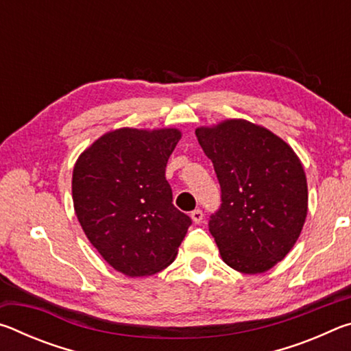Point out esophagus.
I'll return each mask as SVG.
<instances>
[{
  "label": "esophagus",
  "mask_w": 351,
  "mask_h": 351,
  "mask_svg": "<svg viewBox=\"0 0 351 351\" xmlns=\"http://www.w3.org/2000/svg\"><path fill=\"white\" fill-rule=\"evenodd\" d=\"M190 217H192V219H193V223H201L203 221V217H204V213H203V210H199V209H195L192 213H190Z\"/></svg>",
  "instance_id": "obj_1"
}]
</instances>
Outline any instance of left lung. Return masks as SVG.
<instances>
[{
    "label": "left lung",
    "instance_id": "left-lung-1",
    "mask_svg": "<svg viewBox=\"0 0 351 351\" xmlns=\"http://www.w3.org/2000/svg\"><path fill=\"white\" fill-rule=\"evenodd\" d=\"M221 186L209 230L223 261L261 274L293 249L308 212L306 176L287 142L245 119L195 130Z\"/></svg>",
    "mask_w": 351,
    "mask_h": 351
}]
</instances>
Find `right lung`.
<instances>
[{
    "label": "right lung",
    "mask_w": 351,
    "mask_h": 351,
    "mask_svg": "<svg viewBox=\"0 0 351 351\" xmlns=\"http://www.w3.org/2000/svg\"><path fill=\"white\" fill-rule=\"evenodd\" d=\"M178 128H117L83 152L73 203L102 258L128 277L153 276L175 260L192 219L173 206L165 167Z\"/></svg>",
    "instance_id": "obj_1"
}]
</instances>
